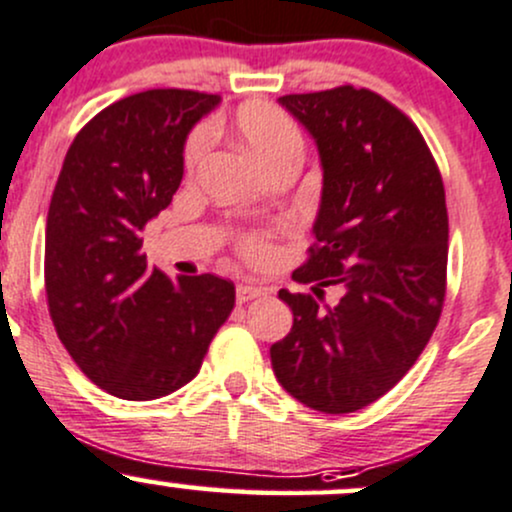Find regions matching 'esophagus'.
<instances>
[{"mask_svg": "<svg viewBox=\"0 0 512 512\" xmlns=\"http://www.w3.org/2000/svg\"><path fill=\"white\" fill-rule=\"evenodd\" d=\"M262 294H265V289H260V286H250V284H240L238 289H235V299H238V303L252 301Z\"/></svg>", "mask_w": 512, "mask_h": 512, "instance_id": "1", "label": "esophagus"}]
</instances>
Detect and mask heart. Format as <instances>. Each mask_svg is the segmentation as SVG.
<instances>
[{
	"label": "heart",
	"instance_id": "b5f03b06",
	"mask_svg": "<svg viewBox=\"0 0 512 512\" xmlns=\"http://www.w3.org/2000/svg\"><path fill=\"white\" fill-rule=\"evenodd\" d=\"M233 133L247 153L260 162L262 170H269L286 157H301L303 153L301 128L284 109L269 104V101H247L240 106L233 116ZM206 145H209L206 131H196L189 138L187 150H184L187 170H194L199 165L206 153ZM245 252L250 257H262L267 252L265 240H247Z\"/></svg>",
	"mask_w": 512,
	"mask_h": 512
}]
</instances>
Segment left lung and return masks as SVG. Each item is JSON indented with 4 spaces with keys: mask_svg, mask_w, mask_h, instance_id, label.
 <instances>
[{
    "mask_svg": "<svg viewBox=\"0 0 512 512\" xmlns=\"http://www.w3.org/2000/svg\"><path fill=\"white\" fill-rule=\"evenodd\" d=\"M316 140L323 189L308 260L279 291L294 313L269 347L279 384L320 413H355L413 367L440 320L447 282L445 184L415 123L369 89L286 94ZM325 285L341 301L322 303Z\"/></svg>",
    "mask_w": 512,
    "mask_h": 512,
    "instance_id": "1",
    "label": "left lung"
}]
</instances>
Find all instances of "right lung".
<instances>
[{
  "mask_svg": "<svg viewBox=\"0 0 512 512\" xmlns=\"http://www.w3.org/2000/svg\"><path fill=\"white\" fill-rule=\"evenodd\" d=\"M218 101L192 89H148L106 106L72 140L53 189L50 318L87 379L123 401H153L189 384L235 306L228 279H170L140 250V230L182 182L189 131Z\"/></svg>",
  "mask_w": 512,
  "mask_h": 512,
  "instance_id": "right-lung-1",
  "label": "right lung"
}]
</instances>
